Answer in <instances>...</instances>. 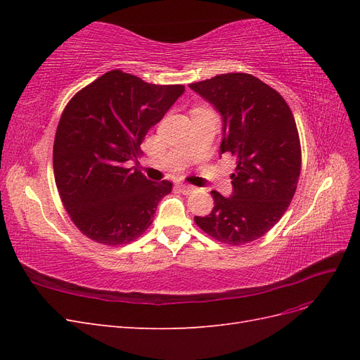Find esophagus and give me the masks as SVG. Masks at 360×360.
Here are the masks:
<instances>
[{"label": "esophagus", "mask_w": 360, "mask_h": 360, "mask_svg": "<svg viewBox=\"0 0 360 360\" xmlns=\"http://www.w3.org/2000/svg\"><path fill=\"white\" fill-rule=\"evenodd\" d=\"M179 191L184 195H189L193 192V188L192 186H188V184H179Z\"/></svg>", "instance_id": "obj_1"}]
</instances>
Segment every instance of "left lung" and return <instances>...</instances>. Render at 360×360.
Segmentation results:
<instances>
[{
	"label": "left lung",
	"mask_w": 360,
	"mask_h": 360,
	"mask_svg": "<svg viewBox=\"0 0 360 360\" xmlns=\"http://www.w3.org/2000/svg\"><path fill=\"white\" fill-rule=\"evenodd\" d=\"M189 86L221 112L219 151L236 159L233 197L212 191V213L193 221L225 245L254 242L279 222L297 189L302 150L292 112L276 90L249 73L217 75Z\"/></svg>",
	"instance_id": "1"
}]
</instances>
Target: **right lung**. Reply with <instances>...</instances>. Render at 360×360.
Segmentation results:
<instances>
[{"label": "right lung", "mask_w": 360, "mask_h": 360, "mask_svg": "<svg viewBox=\"0 0 360 360\" xmlns=\"http://www.w3.org/2000/svg\"><path fill=\"white\" fill-rule=\"evenodd\" d=\"M184 85H156L120 69L106 72L64 108L53 141V176L72 222L93 242H134L153 222L172 183L147 180L127 163Z\"/></svg>", "instance_id": "add662e5"}]
</instances>
